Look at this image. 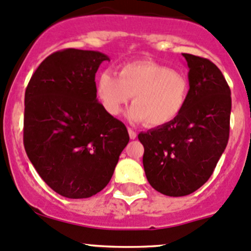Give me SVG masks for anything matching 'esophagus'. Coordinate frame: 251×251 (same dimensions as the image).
Here are the masks:
<instances>
[{
    "instance_id": "1",
    "label": "esophagus",
    "mask_w": 251,
    "mask_h": 251,
    "mask_svg": "<svg viewBox=\"0 0 251 251\" xmlns=\"http://www.w3.org/2000/svg\"><path fill=\"white\" fill-rule=\"evenodd\" d=\"M128 135H130V138L131 140H136V137H137V133H136V131H133L132 128L128 127Z\"/></svg>"
}]
</instances>
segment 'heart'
Here are the masks:
<instances>
[{
  "label": "heart",
  "mask_w": 251,
  "mask_h": 251,
  "mask_svg": "<svg viewBox=\"0 0 251 251\" xmlns=\"http://www.w3.org/2000/svg\"><path fill=\"white\" fill-rule=\"evenodd\" d=\"M98 100L111 116H118L133 96L128 108L131 123H148L161 127L176 120L186 108L191 86L186 75L154 60H136L114 73H100L97 77Z\"/></svg>",
  "instance_id": "heart-1"
}]
</instances>
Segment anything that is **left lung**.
<instances>
[{"label":"left lung","instance_id":"obj_1","mask_svg":"<svg viewBox=\"0 0 251 251\" xmlns=\"http://www.w3.org/2000/svg\"><path fill=\"white\" fill-rule=\"evenodd\" d=\"M191 86L183 113L171 124L141 132L143 168L155 191L169 197L193 193L210 178L229 137L231 90L212 62L182 53Z\"/></svg>","mask_w":251,"mask_h":251}]
</instances>
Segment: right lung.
I'll list each match as a JSON object with an SVG mask.
<instances>
[{
    "instance_id": "right-lung-1",
    "label": "right lung",
    "mask_w": 251,
    "mask_h": 251,
    "mask_svg": "<svg viewBox=\"0 0 251 251\" xmlns=\"http://www.w3.org/2000/svg\"><path fill=\"white\" fill-rule=\"evenodd\" d=\"M104 60L109 57L98 50H58L39 65L25 91V151L65 198L102 191L130 141L126 126L98 103L95 77Z\"/></svg>"
}]
</instances>
